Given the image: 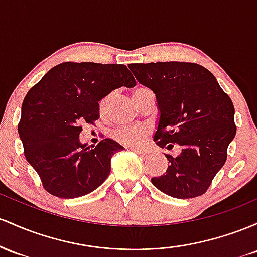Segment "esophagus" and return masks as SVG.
<instances>
[{"instance_id": "esophagus-1", "label": "esophagus", "mask_w": 257, "mask_h": 257, "mask_svg": "<svg viewBox=\"0 0 257 257\" xmlns=\"http://www.w3.org/2000/svg\"><path fill=\"white\" fill-rule=\"evenodd\" d=\"M132 151H134L135 153H137V154L142 155V157H144V155H147V152H146V151H142V149H135V148H132Z\"/></svg>"}]
</instances>
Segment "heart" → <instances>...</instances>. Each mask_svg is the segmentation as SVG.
I'll list each match as a JSON object with an SVG mask.
<instances>
[{
  "label": "heart",
  "instance_id": "b5f03b06",
  "mask_svg": "<svg viewBox=\"0 0 257 257\" xmlns=\"http://www.w3.org/2000/svg\"><path fill=\"white\" fill-rule=\"evenodd\" d=\"M147 90H148V88L146 87H137L136 90L132 92V97H134L135 99L138 94ZM109 100H110V96L103 97L102 99L99 100L98 108H99L100 114H105V111L108 110ZM149 134H151V132H149V128L146 127V126H130V127H122L116 130L114 134V138L119 143L123 144V146H127L130 148L140 149L146 146L147 141H148L149 138Z\"/></svg>",
  "mask_w": 257,
  "mask_h": 257
}]
</instances>
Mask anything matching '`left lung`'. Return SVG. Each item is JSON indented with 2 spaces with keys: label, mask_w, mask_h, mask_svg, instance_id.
I'll list each match as a JSON object with an SVG mask.
<instances>
[{
  "label": "left lung",
  "mask_w": 257,
  "mask_h": 257,
  "mask_svg": "<svg viewBox=\"0 0 257 257\" xmlns=\"http://www.w3.org/2000/svg\"><path fill=\"white\" fill-rule=\"evenodd\" d=\"M137 81L155 93L160 119L154 141L161 148L182 147L165 154L166 172L152 183L170 197L203 195L227 160L237 132L234 105L206 68L188 62L130 64Z\"/></svg>",
  "instance_id": "obj_1"
}]
</instances>
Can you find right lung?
Masks as SVG:
<instances>
[{
  "label": "right lung",
  "mask_w": 257,
  "mask_h": 257,
  "mask_svg": "<svg viewBox=\"0 0 257 257\" xmlns=\"http://www.w3.org/2000/svg\"><path fill=\"white\" fill-rule=\"evenodd\" d=\"M136 80L123 64L64 62L29 90L18 132L24 154L54 197L79 198L97 189L110 174V159L123 147L100 141L96 148L79 141L83 123L99 119L98 102Z\"/></svg>",
  "instance_id": "right-lung-1"
}]
</instances>
